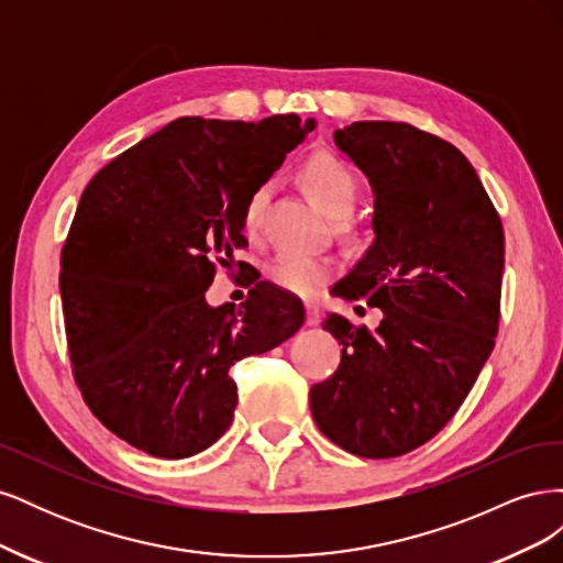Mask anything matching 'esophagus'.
<instances>
[{
  "label": "esophagus",
  "mask_w": 563,
  "mask_h": 563,
  "mask_svg": "<svg viewBox=\"0 0 563 563\" xmlns=\"http://www.w3.org/2000/svg\"><path fill=\"white\" fill-rule=\"evenodd\" d=\"M319 321H321V312H319L317 305L314 302L305 305V323H308V327H317Z\"/></svg>",
  "instance_id": "obj_1"
}]
</instances>
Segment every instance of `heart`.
<instances>
[{"label": "heart", "mask_w": 563, "mask_h": 563, "mask_svg": "<svg viewBox=\"0 0 563 563\" xmlns=\"http://www.w3.org/2000/svg\"><path fill=\"white\" fill-rule=\"evenodd\" d=\"M300 180L310 197L331 216L347 213L356 199V190H360L350 168L333 155H327V152L312 155L300 166ZM265 199L267 187L258 185L244 203L242 223L249 234H258L263 228ZM333 272L335 261L331 255L282 253L267 265V279L288 294L314 296L331 279Z\"/></svg>", "instance_id": "obj_1"}]
</instances>
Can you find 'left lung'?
I'll list each match as a JSON object with an SVG mask.
<instances>
[{
  "label": "left lung",
  "instance_id": "8db88e82",
  "mask_svg": "<svg viewBox=\"0 0 563 563\" xmlns=\"http://www.w3.org/2000/svg\"><path fill=\"white\" fill-rule=\"evenodd\" d=\"M338 150L373 187L368 246L333 286L383 310L376 331L340 314L323 329L343 345L333 376L312 385L321 434L360 457H397L455 416L496 345L505 234L467 157L404 122H354Z\"/></svg>",
  "mask_w": 563,
  "mask_h": 563
}]
</instances>
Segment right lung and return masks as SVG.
Wrapping results in <instances>:
<instances>
[{
  "label": "right lung",
  "instance_id": "right-lung-1",
  "mask_svg": "<svg viewBox=\"0 0 563 563\" xmlns=\"http://www.w3.org/2000/svg\"><path fill=\"white\" fill-rule=\"evenodd\" d=\"M314 119L180 117L100 168L60 253L73 376L91 413L155 457H190L230 428V366L291 338L302 302L253 277L242 308L203 298L246 246L249 195Z\"/></svg>",
  "mask_w": 563,
  "mask_h": 563
}]
</instances>
